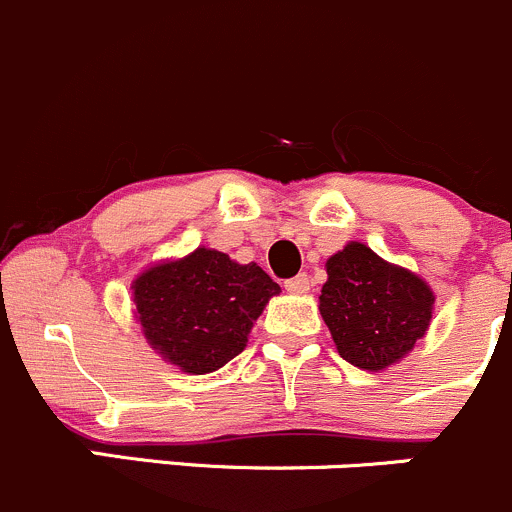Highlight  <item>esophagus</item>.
<instances>
[{
	"label": "esophagus",
	"mask_w": 512,
	"mask_h": 512,
	"mask_svg": "<svg viewBox=\"0 0 512 512\" xmlns=\"http://www.w3.org/2000/svg\"><path fill=\"white\" fill-rule=\"evenodd\" d=\"M285 289H287V292H292V294H304L309 289V277L307 275L292 277V280L285 282Z\"/></svg>",
	"instance_id": "1"
}]
</instances>
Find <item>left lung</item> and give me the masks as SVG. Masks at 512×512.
<instances>
[{
	"instance_id": "1",
	"label": "left lung",
	"mask_w": 512,
	"mask_h": 512,
	"mask_svg": "<svg viewBox=\"0 0 512 512\" xmlns=\"http://www.w3.org/2000/svg\"><path fill=\"white\" fill-rule=\"evenodd\" d=\"M433 302L421 277L381 260L364 242H349L327 260L319 312L342 359L381 371L404 359L426 334Z\"/></svg>"
}]
</instances>
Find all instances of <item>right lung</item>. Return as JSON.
Listing matches in <instances>:
<instances>
[{"mask_svg":"<svg viewBox=\"0 0 512 512\" xmlns=\"http://www.w3.org/2000/svg\"><path fill=\"white\" fill-rule=\"evenodd\" d=\"M131 289L151 349L195 376L235 359L265 304L280 294L260 265H237L210 247L148 267Z\"/></svg>","mask_w":512,"mask_h":512,"instance_id":"obj_1","label":"right lung"}]
</instances>
